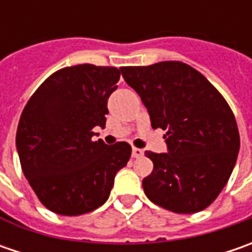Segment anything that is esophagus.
Wrapping results in <instances>:
<instances>
[{"instance_id":"esophagus-1","label":"esophagus","mask_w":252,"mask_h":252,"mask_svg":"<svg viewBox=\"0 0 252 252\" xmlns=\"http://www.w3.org/2000/svg\"><path fill=\"white\" fill-rule=\"evenodd\" d=\"M143 154H144V151L141 150V149H137V147H133V149H131V157H133V158H139Z\"/></svg>"}]
</instances>
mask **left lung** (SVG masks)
<instances>
[{"label":"left lung","mask_w":252,"mask_h":252,"mask_svg":"<svg viewBox=\"0 0 252 252\" xmlns=\"http://www.w3.org/2000/svg\"><path fill=\"white\" fill-rule=\"evenodd\" d=\"M121 70L147 108L151 127L167 130L168 153H144L154 164L143 179L146 196L174 213L210 206L227 184L240 150L227 101L205 75L181 62Z\"/></svg>","instance_id":"obj_1"}]
</instances>
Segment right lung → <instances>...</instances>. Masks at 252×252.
Segmentation results:
<instances>
[{"mask_svg": "<svg viewBox=\"0 0 252 252\" xmlns=\"http://www.w3.org/2000/svg\"><path fill=\"white\" fill-rule=\"evenodd\" d=\"M121 68L94 64L65 67L47 77L25 105L16 130L22 172L44 208L80 216L109 198L116 172L130 158L126 141H94L105 127L108 98Z\"/></svg>", "mask_w": 252, "mask_h": 252, "instance_id": "1", "label": "right lung"}]
</instances>
